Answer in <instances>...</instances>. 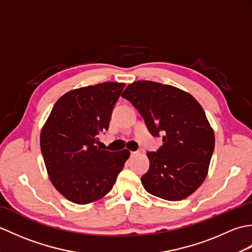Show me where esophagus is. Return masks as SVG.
Wrapping results in <instances>:
<instances>
[{"label": "esophagus", "instance_id": "esophagus-1", "mask_svg": "<svg viewBox=\"0 0 252 252\" xmlns=\"http://www.w3.org/2000/svg\"><path fill=\"white\" fill-rule=\"evenodd\" d=\"M140 154V152H131V157H134L136 155Z\"/></svg>", "mask_w": 252, "mask_h": 252}]
</instances>
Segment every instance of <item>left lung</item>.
I'll return each mask as SVG.
<instances>
[{
	"label": "left lung",
	"instance_id": "obj_1",
	"mask_svg": "<svg viewBox=\"0 0 252 252\" xmlns=\"http://www.w3.org/2000/svg\"><path fill=\"white\" fill-rule=\"evenodd\" d=\"M145 120L162 146L148 152L144 189L156 197L178 201L191 195L208 174L215 149V132L194 96L172 85L135 81L122 93Z\"/></svg>",
	"mask_w": 252,
	"mask_h": 252
}]
</instances>
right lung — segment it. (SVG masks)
I'll return each mask as SVG.
<instances>
[{
  "label": "right lung",
  "instance_id": "right-lung-1",
  "mask_svg": "<svg viewBox=\"0 0 252 252\" xmlns=\"http://www.w3.org/2000/svg\"><path fill=\"white\" fill-rule=\"evenodd\" d=\"M125 85L104 82L69 91L42 127L40 146L47 174L69 201L87 205L106 196L130 157L127 149L117 153L97 146Z\"/></svg>",
  "mask_w": 252,
  "mask_h": 252
}]
</instances>
